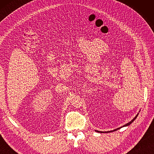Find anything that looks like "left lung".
<instances>
[{
    "instance_id": "left-lung-1",
    "label": "left lung",
    "mask_w": 154,
    "mask_h": 154,
    "mask_svg": "<svg viewBox=\"0 0 154 154\" xmlns=\"http://www.w3.org/2000/svg\"><path fill=\"white\" fill-rule=\"evenodd\" d=\"M138 114H137V115L134 117V119L131 120V121H130V122H128V123H127L126 124H125V125H124L123 126H122V127H124V126H129L130 125V124H132L133 122H134V120L136 119V118H137V116H138ZM122 127H120V128H116V129H115V130H111V132H114V131H116V130H119L120 128H122ZM96 131L97 132H99V131H98V130H96ZM105 132L106 133H107V132Z\"/></svg>"
}]
</instances>
